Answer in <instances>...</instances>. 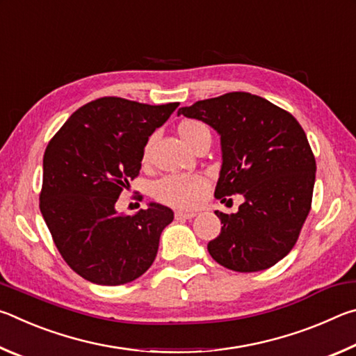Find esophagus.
I'll list each match as a JSON object with an SVG mask.
<instances>
[{"instance_id": "34e87169", "label": "esophagus", "mask_w": 356, "mask_h": 356, "mask_svg": "<svg viewBox=\"0 0 356 356\" xmlns=\"http://www.w3.org/2000/svg\"><path fill=\"white\" fill-rule=\"evenodd\" d=\"M195 212H182V210H177L174 216H176V220H191L193 216H195Z\"/></svg>"}]
</instances>
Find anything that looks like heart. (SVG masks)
I'll use <instances>...</instances> for the list:
<instances>
[{
  "instance_id": "heart-1",
  "label": "heart",
  "mask_w": 356,
  "mask_h": 356,
  "mask_svg": "<svg viewBox=\"0 0 356 356\" xmlns=\"http://www.w3.org/2000/svg\"><path fill=\"white\" fill-rule=\"evenodd\" d=\"M177 134L182 138V141L195 149L202 138L210 136L209 127L201 120L185 119L177 125ZM150 141H147L146 147L143 150V161L149 159ZM209 180L201 174H174L156 180L152 186V196L156 201L166 206L176 209H193L201 201L204 193L207 190Z\"/></svg>"
}]
</instances>
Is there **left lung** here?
Returning <instances> with one entry per match:
<instances>
[{
  "instance_id": "8db88e82",
  "label": "left lung",
  "mask_w": 356,
  "mask_h": 356,
  "mask_svg": "<svg viewBox=\"0 0 356 356\" xmlns=\"http://www.w3.org/2000/svg\"><path fill=\"white\" fill-rule=\"evenodd\" d=\"M177 114L210 125L221 141L215 197L242 195L237 213L215 212L220 236L207 250L222 267L261 272L286 257L311 210L316 159L298 120L250 92H227Z\"/></svg>"
}]
</instances>
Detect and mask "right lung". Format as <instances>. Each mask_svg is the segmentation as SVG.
<instances>
[{
  "instance_id": "obj_1",
  "label": "right lung",
  "mask_w": 356,
  "mask_h": 356,
  "mask_svg": "<svg viewBox=\"0 0 356 356\" xmlns=\"http://www.w3.org/2000/svg\"><path fill=\"white\" fill-rule=\"evenodd\" d=\"M177 106L102 97L78 108L48 143L40 212L58 251L81 278L119 286L152 265L174 212L150 202L120 215L114 206L140 174L149 136Z\"/></svg>"
}]
</instances>
